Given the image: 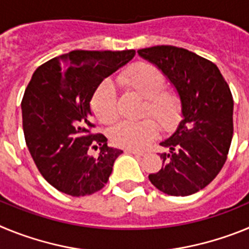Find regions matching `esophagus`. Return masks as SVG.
<instances>
[{
	"mask_svg": "<svg viewBox=\"0 0 249 249\" xmlns=\"http://www.w3.org/2000/svg\"><path fill=\"white\" fill-rule=\"evenodd\" d=\"M127 153H132V155H135V156H140V157H143L146 153H144L143 151H136V149H126Z\"/></svg>",
	"mask_w": 249,
	"mask_h": 249,
	"instance_id": "34e87169",
	"label": "esophagus"
}]
</instances>
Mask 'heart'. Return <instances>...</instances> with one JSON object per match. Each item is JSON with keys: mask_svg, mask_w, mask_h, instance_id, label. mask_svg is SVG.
I'll return each mask as SVG.
<instances>
[{"mask_svg": "<svg viewBox=\"0 0 249 249\" xmlns=\"http://www.w3.org/2000/svg\"><path fill=\"white\" fill-rule=\"evenodd\" d=\"M118 83L147 98L143 117L153 116L164 131H172L182 120L183 103L176 89H164L166 77L160 68L147 62H137L118 76ZM91 111L101 123L109 124L118 117V97L111 81L105 80L92 93ZM160 127L152 118L141 122H120L111 129L114 146L141 149L158 136Z\"/></svg>", "mask_w": 249, "mask_h": 249, "instance_id": "b5f03b06", "label": "heart"}]
</instances>
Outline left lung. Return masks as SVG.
Listing matches in <instances>:
<instances>
[{
    "mask_svg": "<svg viewBox=\"0 0 249 249\" xmlns=\"http://www.w3.org/2000/svg\"><path fill=\"white\" fill-rule=\"evenodd\" d=\"M138 54L157 66L183 103V120L160 146L162 168L148 176L160 192L190 196L215 178L227 160L233 137V97L213 62L184 48L155 46Z\"/></svg>",
    "mask_w": 249,
    "mask_h": 249,
    "instance_id": "8db88e82",
    "label": "left lung"
}]
</instances>
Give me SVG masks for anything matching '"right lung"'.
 Segmentation results:
<instances>
[{
	"label": "right lung",
	"mask_w": 249,
	"mask_h": 249,
	"mask_svg": "<svg viewBox=\"0 0 249 249\" xmlns=\"http://www.w3.org/2000/svg\"><path fill=\"white\" fill-rule=\"evenodd\" d=\"M135 54V50L72 51L35 71L21 103L23 133L38 171L59 192L92 195L108 181L122 151L92 132L89 101L106 77ZM97 148V158L89 155Z\"/></svg>",
	"instance_id": "obj_1"
}]
</instances>
